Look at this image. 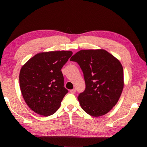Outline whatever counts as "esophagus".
Instances as JSON below:
<instances>
[{"label":"esophagus","instance_id":"34e87169","mask_svg":"<svg viewBox=\"0 0 147 147\" xmlns=\"http://www.w3.org/2000/svg\"><path fill=\"white\" fill-rule=\"evenodd\" d=\"M76 89H71V90H70V92L71 93H76Z\"/></svg>","mask_w":147,"mask_h":147}]
</instances>
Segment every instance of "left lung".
Returning a JSON list of instances; mask_svg holds the SVG:
<instances>
[{
  "instance_id": "8db88e82",
  "label": "left lung",
  "mask_w": 147,
  "mask_h": 147,
  "mask_svg": "<svg viewBox=\"0 0 147 147\" xmlns=\"http://www.w3.org/2000/svg\"><path fill=\"white\" fill-rule=\"evenodd\" d=\"M71 61L83 71L86 89L78 96L81 108L93 117L108 113L117 103L124 88L120 61L104 49L81 50Z\"/></svg>"
}]
</instances>
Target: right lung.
Returning <instances> with one entry per match:
<instances>
[{"mask_svg":"<svg viewBox=\"0 0 147 147\" xmlns=\"http://www.w3.org/2000/svg\"><path fill=\"white\" fill-rule=\"evenodd\" d=\"M72 54L70 51L39 53L22 66L21 91L25 102L35 113L49 116L59 108L68 92L63 87L61 69Z\"/></svg>","mask_w":147,"mask_h":147,"instance_id":"1","label":"right lung"}]
</instances>
